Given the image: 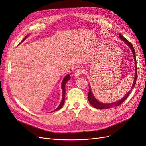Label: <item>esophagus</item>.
Here are the masks:
<instances>
[{"label": "esophagus", "mask_w": 146, "mask_h": 146, "mask_svg": "<svg viewBox=\"0 0 146 146\" xmlns=\"http://www.w3.org/2000/svg\"><path fill=\"white\" fill-rule=\"evenodd\" d=\"M84 73V70L81 68H79V69H77L76 71H75L74 72V76L76 78H78L79 76H80V75H81V74H82Z\"/></svg>", "instance_id": "obj_1"}]
</instances>
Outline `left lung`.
<instances>
[{"mask_svg": "<svg viewBox=\"0 0 146 146\" xmlns=\"http://www.w3.org/2000/svg\"><path fill=\"white\" fill-rule=\"evenodd\" d=\"M119 37L122 41L124 42L125 43L129 46V48L131 50V52H132V53H133V59H134V61H135V73L134 82L133 83L132 87H131V89L129 91V92L126 94V95H125L123 98L121 99V100H119V101L110 102V103H103V102H101L100 101H98L95 98V97L94 96L93 94L92 93V90L91 89V87H90V85H89V87H90V90H89V92L88 93V100L89 102H90V104L93 107L96 108V109H110V108L117 107V106L121 105L122 103H123L124 101H125L126 99L127 98V97L130 95V93H131V90H132V89L135 87V84H136V78H137V70H136V69H137V68H136V60L135 51L134 50L133 45H131L130 42H129L126 39H125L124 37L123 36H122L120 33H119Z\"/></svg>", "mask_w": 146, "mask_h": 146, "instance_id": "left-lung-1", "label": "left lung"}]
</instances>
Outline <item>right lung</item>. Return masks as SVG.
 <instances>
[{"instance_id":"add662e5","label":"right lung","mask_w":146,"mask_h":146,"mask_svg":"<svg viewBox=\"0 0 146 146\" xmlns=\"http://www.w3.org/2000/svg\"><path fill=\"white\" fill-rule=\"evenodd\" d=\"M29 35H27L25 37H24V39H23L21 42V43H19V45H20L22 42H23V41H24L28 37H29ZM70 75L68 74H67L66 76H65V78H64V79H63V81H62V84H61V88H62V101H61V102H60V104L59 105V106L56 108V109L54 110V111H57V110H59L60 109H61V107H62V106H63V105H64V101H65V85H66V84H67V82H68V81H69L70 80ZM52 111V112H53Z\"/></svg>"}]
</instances>
